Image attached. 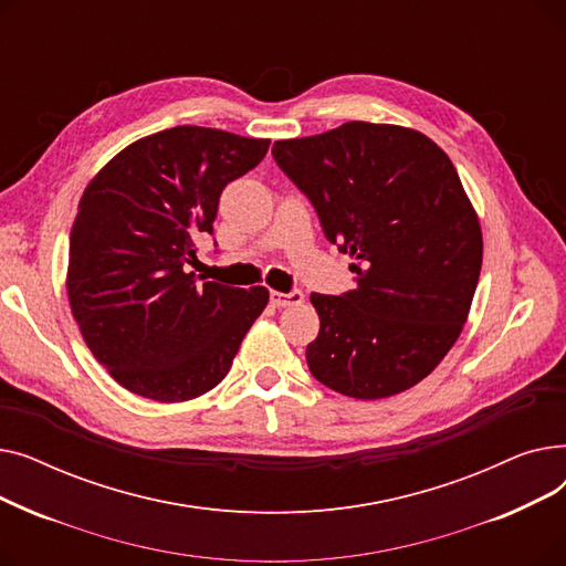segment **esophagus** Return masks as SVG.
Returning <instances> with one entry per match:
<instances>
[{"label": "esophagus", "mask_w": 566, "mask_h": 566, "mask_svg": "<svg viewBox=\"0 0 566 566\" xmlns=\"http://www.w3.org/2000/svg\"><path fill=\"white\" fill-rule=\"evenodd\" d=\"M303 291H289V293H282V291H271V305L282 310V307H293V305H301L303 303Z\"/></svg>", "instance_id": "34e87169"}]
</instances>
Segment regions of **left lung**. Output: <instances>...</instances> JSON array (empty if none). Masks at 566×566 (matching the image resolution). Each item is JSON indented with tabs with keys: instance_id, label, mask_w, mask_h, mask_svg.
<instances>
[{
	"instance_id": "1",
	"label": "left lung",
	"mask_w": 566,
	"mask_h": 566,
	"mask_svg": "<svg viewBox=\"0 0 566 566\" xmlns=\"http://www.w3.org/2000/svg\"><path fill=\"white\" fill-rule=\"evenodd\" d=\"M273 158L355 259L358 286L310 295L312 376L353 399L418 385L459 339L482 271L480 220L452 160L418 130L367 122L275 142Z\"/></svg>"
}]
</instances>
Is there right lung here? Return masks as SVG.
<instances>
[{
  "mask_svg": "<svg viewBox=\"0 0 566 566\" xmlns=\"http://www.w3.org/2000/svg\"><path fill=\"white\" fill-rule=\"evenodd\" d=\"M271 139L176 126L142 137L86 186L71 229L69 301L94 358L126 390L188 401L229 374L268 289L199 282L190 265L213 233L227 184Z\"/></svg>",
  "mask_w": 566,
  "mask_h": 566,
  "instance_id": "1",
  "label": "right lung"
}]
</instances>
